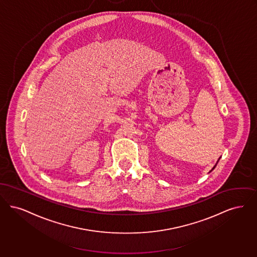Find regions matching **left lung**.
I'll list each match as a JSON object with an SVG mask.
<instances>
[{
  "label": "left lung",
  "mask_w": 257,
  "mask_h": 257,
  "mask_svg": "<svg viewBox=\"0 0 257 257\" xmlns=\"http://www.w3.org/2000/svg\"><path fill=\"white\" fill-rule=\"evenodd\" d=\"M219 160H220V158H219ZM217 163H218V161H217ZM217 163H216V165H217ZM216 165H215V166H214V167L212 168V170H211V171H213V170L215 169V167H216ZM211 171H210V172H211Z\"/></svg>",
  "instance_id": "1"
}]
</instances>
